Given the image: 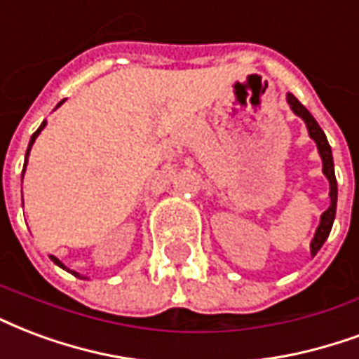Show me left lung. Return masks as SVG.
<instances>
[{
	"mask_svg": "<svg viewBox=\"0 0 359 359\" xmlns=\"http://www.w3.org/2000/svg\"><path fill=\"white\" fill-rule=\"evenodd\" d=\"M287 102L291 106V110H293L299 118L304 119V123L308 127V135H310V139L314 140L316 146H318V152L321 156V163H323V175L327 177L329 180V198H331V205L323 211L320 219V226L316 230L314 233V240L310 243V251L312 255H316L320 251V247L323 245V241L327 240L329 232H331V226H333V220H335V213H337V179H335V169H333V154H331V146L327 142V137H325V133L321 131V127L318 126V121L314 119V116L308 112L306 108L297 100V98L287 93Z\"/></svg>",
	"mask_w": 359,
	"mask_h": 359,
	"instance_id": "left-lung-1",
	"label": "left lung"
}]
</instances>
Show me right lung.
<instances>
[{"instance_id": "obj_1", "label": "right lung", "mask_w": 359, "mask_h": 359, "mask_svg": "<svg viewBox=\"0 0 359 359\" xmlns=\"http://www.w3.org/2000/svg\"><path fill=\"white\" fill-rule=\"evenodd\" d=\"M62 102H65V100H62ZM62 102H60V104H62ZM60 104H58V106H60ZM58 106H57V108H58ZM45 126H47V121H43V123L39 126L38 131H36V133H34V135H32L30 144H28V150H26V158H24V169H26V165H28V154H30V150H32V144L36 142V139H38V135H39V133H41V131H43V127H45ZM24 169H22V177H24ZM51 259H53V262H55V264H58V266H60V268H65V270H68V268H66L65 264H62V262L58 261L57 257H51ZM68 272H72V274L76 276V278H83V276H79L78 272H74V270H68Z\"/></svg>"}]
</instances>
